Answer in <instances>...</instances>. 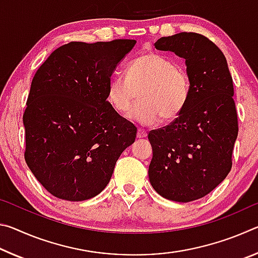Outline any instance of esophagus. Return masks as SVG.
<instances>
[{"instance_id": "obj_1", "label": "esophagus", "mask_w": 258, "mask_h": 258, "mask_svg": "<svg viewBox=\"0 0 258 258\" xmlns=\"http://www.w3.org/2000/svg\"><path fill=\"white\" fill-rule=\"evenodd\" d=\"M146 137H147L146 131H143L142 128H139L138 130V138L139 139H143V138H146Z\"/></svg>"}]
</instances>
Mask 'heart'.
Listing matches in <instances>:
<instances>
[{"instance_id": "b5f03b06", "label": "heart", "mask_w": 258, "mask_h": 258, "mask_svg": "<svg viewBox=\"0 0 258 258\" xmlns=\"http://www.w3.org/2000/svg\"><path fill=\"white\" fill-rule=\"evenodd\" d=\"M139 91L140 101L127 118L141 125H155L163 118L175 119L189 99L186 72L168 56L150 52L131 61L127 73L116 74L108 83L107 99L118 113H125Z\"/></svg>"}]
</instances>
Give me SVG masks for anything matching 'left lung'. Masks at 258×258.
<instances>
[{
	"mask_svg": "<svg viewBox=\"0 0 258 258\" xmlns=\"http://www.w3.org/2000/svg\"><path fill=\"white\" fill-rule=\"evenodd\" d=\"M154 45L185 60L190 93L173 123L148 135L149 180L161 197L194 202L215 189L232 166L238 137L232 77L223 52L203 35L178 33Z\"/></svg>",
	"mask_w": 258,
	"mask_h": 258,
	"instance_id": "1",
	"label": "left lung"
}]
</instances>
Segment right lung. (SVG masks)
<instances>
[{
	"label": "right lung",
	"instance_id": "obj_1",
	"mask_svg": "<svg viewBox=\"0 0 258 258\" xmlns=\"http://www.w3.org/2000/svg\"><path fill=\"white\" fill-rule=\"evenodd\" d=\"M135 40L71 42L38 68L23 121L25 160L54 197L83 202L110 181L137 127L113 110L108 83Z\"/></svg>",
	"mask_w": 258,
	"mask_h": 258
}]
</instances>
